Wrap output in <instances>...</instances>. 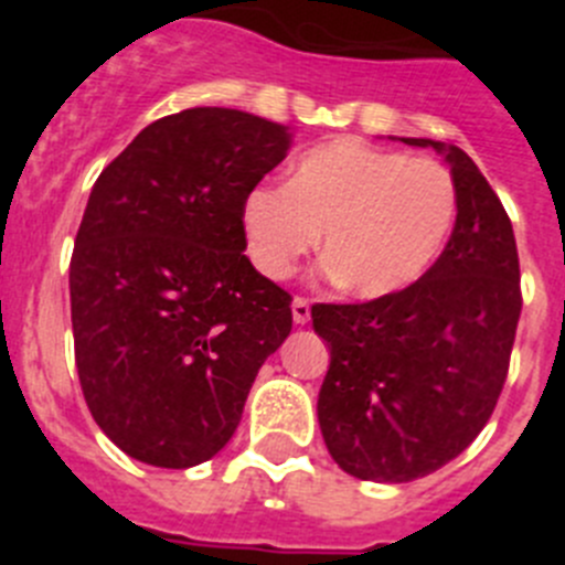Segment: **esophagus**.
Segmentation results:
<instances>
[{
  "label": "esophagus",
  "instance_id": "obj_1",
  "mask_svg": "<svg viewBox=\"0 0 565 565\" xmlns=\"http://www.w3.org/2000/svg\"><path fill=\"white\" fill-rule=\"evenodd\" d=\"M291 317L297 326H306L308 319H311V302L306 297H294L291 302Z\"/></svg>",
  "mask_w": 565,
  "mask_h": 565
}]
</instances>
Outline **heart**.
Returning a JSON list of instances; mask_svg holds the SVG:
<instances>
[{"label": "heart", "instance_id": "1", "mask_svg": "<svg viewBox=\"0 0 565 565\" xmlns=\"http://www.w3.org/2000/svg\"><path fill=\"white\" fill-rule=\"evenodd\" d=\"M456 212V181L438 161L337 138L299 154L288 186H254L239 217L248 257L268 279H286L322 232L328 277L379 299L427 274Z\"/></svg>", "mask_w": 565, "mask_h": 565}]
</instances>
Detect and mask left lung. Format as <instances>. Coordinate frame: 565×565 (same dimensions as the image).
<instances>
[{"instance_id":"1","label":"left lung","mask_w":565,"mask_h":565,"mask_svg":"<svg viewBox=\"0 0 565 565\" xmlns=\"http://www.w3.org/2000/svg\"><path fill=\"white\" fill-rule=\"evenodd\" d=\"M450 163L458 214L441 257L404 291L359 306H313L331 364L319 430L353 478L404 483L430 476L476 441L495 411L521 317L512 223L463 149L430 138Z\"/></svg>"}]
</instances>
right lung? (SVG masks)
Instances as JSON below:
<instances>
[{
    "instance_id": "add662e5",
    "label": "right lung",
    "mask_w": 565,
    "mask_h": 565,
    "mask_svg": "<svg viewBox=\"0 0 565 565\" xmlns=\"http://www.w3.org/2000/svg\"><path fill=\"white\" fill-rule=\"evenodd\" d=\"M288 149L282 124L192 107L141 129L89 192L70 259L78 382L135 461L217 456L291 333V297L243 254L239 217Z\"/></svg>"
}]
</instances>
